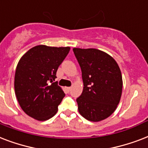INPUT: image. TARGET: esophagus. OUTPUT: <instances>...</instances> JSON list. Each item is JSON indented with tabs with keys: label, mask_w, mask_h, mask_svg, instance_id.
Listing matches in <instances>:
<instances>
[{
	"label": "esophagus",
	"mask_w": 148,
	"mask_h": 148,
	"mask_svg": "<svg viewBox=\"0 0 148 148\" xmlns=\"http://www.w3.org/2000/svg\"><path fill=\"white\" fill-rule=\"evenodd\" d=\"M66 90H68V91H70V90H71V87H66Z\"/></svg>",
	"instance_id": "34e87169"
}]
</instances>
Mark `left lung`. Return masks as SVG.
Returning a JSON list of instances; mask_svg holds the SVG:
<instances>
[{
	"instance_id": "8db88e82",
	"label": "left lung",
	"mask_w": 148,
	"mask_h": 148,
	"mask_svg": "<svg viewBox=\"0 0 148 148\" xmlns=\"http://www.w3.org/2000/svg\"><path fill=\"white\" fill-rule=\"evenodd\" d=\"M73 52L81 68L84 86L76 99L79 112L88 121H103L115 111L121 100V69L110 56L98 49L74 48Z\"/></svg>"
}]
</instances>
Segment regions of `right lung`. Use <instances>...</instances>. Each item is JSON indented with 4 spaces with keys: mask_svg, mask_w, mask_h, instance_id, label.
I'll return each instance as SVG.
<instances>
[{
    "mask_svg": "<svg viewBox=\"0 0 148 148\" xmlns=\"http://www.w3.org/2000/svg\"><path fill=\"white\" fill-rule=\"evenodd\" d=\"M69 47L37 45L21 58L14 75L15 95L26 114L44 121L58 110L65 93L55 82L56 72L69 52Z\"/></svg>",
    "mask_w": 148,
    "mask_h": 148,
    "instance_id": "1",
    "label": "right lung"
}]
</instances>
